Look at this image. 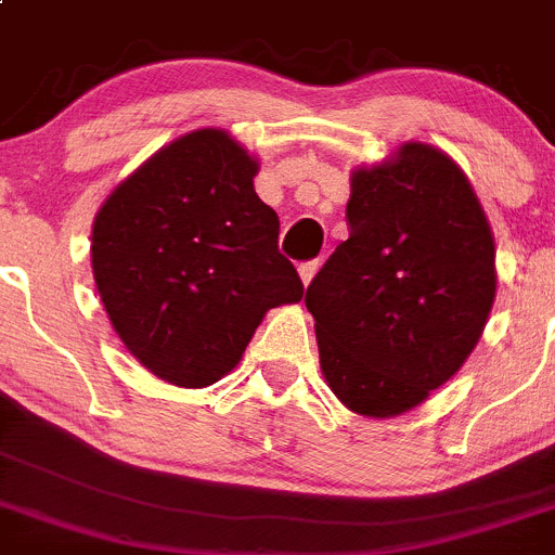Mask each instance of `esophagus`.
<instances>
[{
  "instance_id": "esophagus-1",
  "label": "esophagus",
  "mask_w": 555,
  "mask_h": 555,
  "mask_svg": "<svg viewBox=\"0 0 555 555\" xmlns=\"http://www.w3.org/2000/svg\"><path fill=\"white\" fill-rule=\"evenodd\" d=\"M318 271H320V260L304 262V266L298 268V273H301V282H304V287H309V284H312L314 273H318Z\"/></svg>"
}]
</instances>
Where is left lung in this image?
I'll use <instances>...</instances> for the list:
<instances>
[{
	"label": "left lung",
	"mask_w": 555,
	"mask_h": 555,
	"mask_svg": "<svg viewBox=\"0 0 555 555\" xmlns=\"http://www.w3.org/2000/svg\"><path fill=\"white\" fill-rule=\"evenodd\" d=\"M350 237L307 289L320 370L336 400L395 418L474 353L495 301V241L452 155L402 142L350 172Z\"/></svg>",
	"instance_id": "left-lung-1"
}]
</instances>
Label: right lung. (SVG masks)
Masks as SVG:
<instances>
[{"label":"right lung","mask_w":555,"mask_h":555,"mask_svg":"<svg viewBox=\"0 0 555 555\" xmlns=\"http://www.w3.org/2000/svg\"><path fill=\"white\" fill-rule=\"evenodd\" d=\"M257 172L224 128H199L155 150L95 214L92 276L108 323L164 383L214 386L268 309L304 298Z\"/></svg>","instance_id":"obj_1"}]
</instances>
